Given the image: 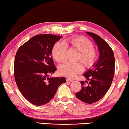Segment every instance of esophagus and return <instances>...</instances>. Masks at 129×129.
I'll return each instance as SVG.
<instances>
[{
    "label": "esophagus",
    "instance_id": "1",
    "mask_svg": "<svg viewBox=\"0 0 129 129\" xmlns=\"http://www.w3.org/2000/svg\"><path fill=\"white\" fill-rule=\"evenodd\" d=\"M67 81H68V82H73L74 81L73 80H72V79H70V78H67Z\"/></svg>",
    "mask_w": 129,
    "mask_h": 129
}]
</instances>
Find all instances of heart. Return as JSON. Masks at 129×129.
<instances>
[{
    "instance_id": "obj_1",
    "label": "heart",
    "mask_w": 129,
    "mask_h": 129,
    "mask_svg": "<svg viewBox=\"0 0 129 129\" xmlns=\"http://www.w3.org/2000/svg\"><path fill=\"white\" fill-rule=\"evenodd\" d=\"M67 45L78 51L77 60H81L86 67H91L97 59V52L93 48V43L84 36H77L65 39L64 42L57 41L53 46L52 54L58 62L65 60ZM83 66L80 62H66L60 65L58 71L60 75L69 78H73L81 72Z\"/></svg>"
}]
</instances>
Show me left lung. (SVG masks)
Wrapping results in <instances>:
<instances>
[{
	"instance_id": "obj_1",
	"label": "left lung",
	"mask_w": 129,
	"mask_h": 129,
	"mask_svg": "<svg viewBox=\"0 0 129 129\" xmlns=\"http://www.w3.org/2000/svg\"><path fill=\"white\" fill-rule=\"evenodd\" d=\"M86 34L97 44L100 56L92 68L83 74L89 81V85L85 86L84 82L81 81L82 88L76 96L81 101L90 104L101 100L110 88L114 77L115 60L113 50L104 39L95 34Z\"/></svg>"
}]
</instances>
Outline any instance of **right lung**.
<instances>
[{
  "mask_svg": "<svg viewBox=\"0 0 129 129\" xmlns=\"http://www.w3.org/2000/svg\"><path fill=\"white\" fill-rule=\"evenodd\" d=\"M62 38L52 34L38 35L19 48L15 56L14 76L23 97L36 106L53 99L64 77H49L56 71L52 57L55 43Z\"/></svg>",
  "mask_w": 129,
  "mask_h": 129,
  "instance_id": "obj_1",
  "label": "right lung"
}]
</instances>
